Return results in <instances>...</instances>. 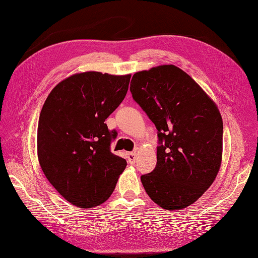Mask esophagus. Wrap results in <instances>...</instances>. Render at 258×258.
Wrapping results in <instances>:
<instances>
[{
    "instance_id": "obj_1",
    "label": "esophagus",
    "mask_w": 258,
    "mask_h": 258,
    "mask_svg": "<svg viewBox=\"0 0 258 258\" xmlns=\"http://www.w3.org/2000/svg\"><path fill=\"white\" fill-rule=\"evenodd\" d=\"M127 158L130 163H135L136 162V152L127 153Z\"/></svg>"
}]
</instances>
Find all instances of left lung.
Here are the masks:
<instances>
[{"mask_svg":"<svg viewBox=\"0 0 258 258\" xmlns=\"http://www.w3.org/2000/svg\"><path fill=\"white\" fill-rule=\"evenodd\" d=\"M130 91L157 129V165L141 182L166 210L188 207L214 182L223 150V120L215 103L175 66L132 76Z\"/></svg>","mask_w":258,"mask_h":258,"instance_id":"left-lung-1","label":"left lung"}]
</instances>
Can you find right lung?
<instances>
[{"label": "right lung", "instance_id": "1", "mask_svg": "<svg viewBox=\"0 0 258 258\" xmlns=\"http://www.w3.org/2000/svg\"><path fill=\"white\" fill-rule=\"evenodd\" d=\"M130 77L75 74L59 83L43 105L38 161L50 184L76 207L103 204L127 166L126 159L111 152L117 132L104 121L126 97Z\"/></svg>", "mask_w": 258, "mask_h": 258}]
</instances>
